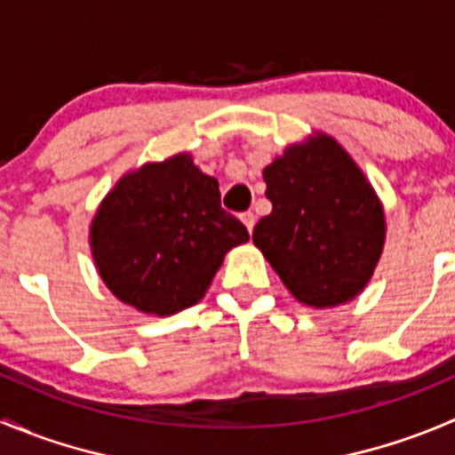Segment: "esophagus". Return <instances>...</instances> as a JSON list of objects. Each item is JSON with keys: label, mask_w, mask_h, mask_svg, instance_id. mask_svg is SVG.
I'll return each instance as SVG.
<instances>
[{"label": "esophagus", "mask_w": 455, "mask_h": 455, "mask_svg": "<svg viewBox=\"0 0 455 455\" xmlns=\"http://www.w3.org/2000/svg\"><path fill=\"white\" fill-rule=\"evenodd\" d=\"M240 220H242V224H244L246 227V231H253V227H255V215L251 213V211H246V213H242L240 215Z\"/></svg>", "instance_id": "34e87169"}]
</instances>
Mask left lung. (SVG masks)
<instances>
[{"instance_id": "left-lung-1", "label": "left lung", "mask_w": 455, "mask_h": 455, "mask_svg": "<svg viewBox=\"0 0 455 455\" xmlns=\"http://www.w3.org/2000/svg\"><path fill=\"white\" fill-rule=\"evenodd\" d=\"M262 178L273 211L255 224L253 244L289 293L313 308L358 298L380 262L387 218L354 157L315 131L289 144Z\"/></svg>"}]
</instances>
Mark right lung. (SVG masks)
Returning a JSON list of instances; mask_svg holds the SVG:
<instances>
[{"instance_id": "1", "label": "right lung", "mask_w": 455, "mask_h": 455, "mask_svg": "<svg viewBox=\"0 0 455 455\" xmlns=\"http://www.w3.org/2000/svg\"><path fill=\"white\" fill-rule=\"evenodd\" d=\"M244 242V224L220 206L218 180L202 173L191 153L122 175L88 227L106 289L157 317L200 302L224 255Z\"/></svg>"}]
</instances>
